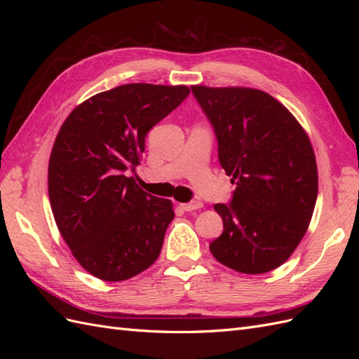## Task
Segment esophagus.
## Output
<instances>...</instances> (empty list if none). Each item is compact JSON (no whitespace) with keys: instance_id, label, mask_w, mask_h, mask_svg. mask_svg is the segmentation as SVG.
I'll return each mask as SVG.
<instances>
[{"instance_id":"obj_1","label":"esophagus","mask_w":359,"mask_h":359,"mask_svg":"<svg viewBox=\"0 0 359 359\" xmlns=\"http://www.w3.org/2000/svg\"><path fill=\"white\" fill-rule=\"evenodd\" d=\"M182 210L184 211H194V210H199L203 206V203L201 201H191L189 203H182Z\"/></svg>"}]
</instances>
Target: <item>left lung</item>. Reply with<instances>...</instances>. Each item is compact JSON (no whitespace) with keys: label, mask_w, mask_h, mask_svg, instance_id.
Returning a JSON list of instances; mask_svg holds the SVG:
<instances>
[{"label":"left lung","mask_w":359,"mask_h":359,"mask_svg":"<svg viewBox=\"0 0 359 359\" xmlns=\"http://www.w3.org/2000/svg\"><path fill=\"white\" fill-rule=\"evenodd\" d=\"M191 93L219 142V161L235 184L215 203L223 233L210 244L224 266L264 274L285 264L306 235L318 199V166L306 130L265 91L244 86Z\"/></svg>","instance_id":"left-lung-1"}]
</instances>
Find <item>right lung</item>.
Wrapping results in <instances>:
<instances>
[{
  "mask_svg": "<svg viewBox=\"0 0 359 359\" xmlns=\"http://www.w3.org/2000/svg\"><path fill=\"white\" fill-rule=\"evenodd\" d=\"M189 94L186 85H119L62 123L49 158V201L64 241L94 277L123 281L157 260L175 217L172 202L124 172L140 163L149 130Z\"/></svg>",
  "mask_w": 359,
  "mask_h": 359,
  "instance_id": "right-lung-1",
  "label": "right lung"
}]
</instances>
